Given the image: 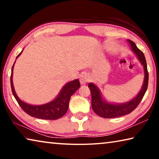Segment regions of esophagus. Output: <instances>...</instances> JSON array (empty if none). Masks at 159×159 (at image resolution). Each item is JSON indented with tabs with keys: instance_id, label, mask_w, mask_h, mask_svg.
Here are the masks:
<instances>
[{
	"instance_id": "34e87169",
	"label": "esophagus",
	"mask_w": 159,
	"mask_h": 159,
	"mask_svg": "<svg viewBox=\"0 0 159 159\" xmlns=\"http://www.w3.org/2000/svg\"><path fill=\"white\" fill-rule=\"evenodd\" d=\"M89 76L87 74L83 73L80 76V81L81 83V84H85L86 83L89 81Z\"/></svg>"
}]
</instances>
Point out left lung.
Listing matches in <instances>:
<instances>
[{"label": "left lung", "instance_id": "obj_1", "mask_svg": "<svg viewBox=\"0 0 159 159\" xmlns=\"http://www.w3.org/2000/svg\"><path fill=\"white\" fill-rule=\"evenodd\" d=\"M129 43L130 44L134 53L138 56V59L142 63V66L144 67V80L143 85L140 90V92L137 95L135 98L132 99L130 102H126L124 104H116L109 103L105 102L102 98L101 94L98 88L93 83H89L88 88H90L91 95H92V108L93 111L99 116L107 118H112L120 117L122 116H125L131 113L137 108V107L140 103L142 98L144 95L145 93L147 90L148 87V81H149V73L147 71V61L145 59L144 53L136 46L135 43L132 41L128 40Z\"/></svg>", "mask_w": 159, "mask_h": 159}]
</instances>
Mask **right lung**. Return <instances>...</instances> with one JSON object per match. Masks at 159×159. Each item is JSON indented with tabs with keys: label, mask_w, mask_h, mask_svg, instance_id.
I'll return each mask as SVG.
<instances>
[{
	"label": "right lung",
	"mask_w": 159,
	"mask_h": 159,
	"mask_svg": "<svg viewBox=\"0 0 159 159\" xmlns=\"http://www.w3.org/2000/svg\"><path fill=\"white\" fill-rule=\"evenodd\" d=\"M21 52L19 54L17 57H18L21 55ZM13 66H14V64L12 66L11 76H10L12 92L16 100H17L18 104H20V107L24 111L32 117L45 120L58 119V118L62 117L66 114L67 110H68L71 96L79 89L80 86L79 80L76 79L73 80V81L66 83L62 89H61L60 95L53 101L43 104V105L34 106L22 102L16 95L12 84Z\"/></svg>",
	"instance_id": "right-lung-1"
}]
</instances>
